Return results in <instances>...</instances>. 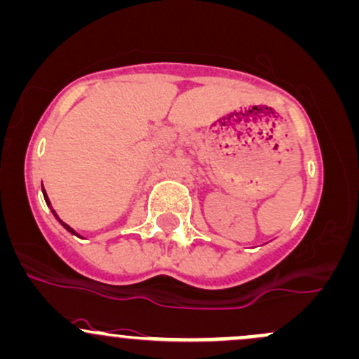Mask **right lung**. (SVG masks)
<instances>
[{"mask_svg": "<svg viewBox=\"0 0 359 359\" xmlns=\"http://www.w3.org/2000/svg\"><path fill=\"white\" fill-rule=\"evenodd\" d=\"M42 192H44V198H46V203H47V204H49V199H47V196H46V191H44V189H42ZM50 210H53V208H50ZM53 212H54V216H56V218L59 219V216L56 215V211H54V210H53ZM59 223H61V224H62V226H65V228H66V230H68V231H69V233H74V235H76V231H74V230H73V228H71V226H69V224H66L65 222H61V219H59Z\"/></svg>", "mask_w": 359, "mask_h": 359, "instance_id": "obj_1", "label": "right lung"}]
</instances>
